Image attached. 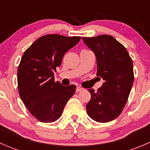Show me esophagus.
Returning a JSON list of instances; mask_svg holds the SVG:
<instances>
[{
    "label": "esophagus",
    "mask_w": 150,
    "mask_h": 150,
    "mask_svg": "<svg viewBox=\"0 0 150 150\" xmlns=\"http://www.w3.org/2000/svg\"><path fill=\"white\" fill-rule=\"evenodd\" d=\"M82 90H83V88L80 87V86H78L76 88V92H80V91H81Z\"/></svg>",
    "instance_id": "1"
}]
</instances>
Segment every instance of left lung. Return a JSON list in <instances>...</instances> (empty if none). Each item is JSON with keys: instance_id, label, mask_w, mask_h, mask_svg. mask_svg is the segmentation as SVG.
I'll list each match as a JSON object with an SVG mask.
<instances>
[{"instance_id": "1", "label": "left lung", "mask_w": 150, "mask_h": 150, "mask_svg": "<svg viewBox=\"0 0 150 150\" xmlns=\"http://www.w3.org/2000/svg\"><path fill=\"white\" fill-rule=\"evenodd\" d=\"M84 43L96 57V75L104 83L91 95L86 105L91 118L99 122L115 120L122 112L131 92L134 80L132 59L120 42L109 35L83 37Z\"/></svg>"}]
</instances>
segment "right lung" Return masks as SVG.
<instances>
[{"label":"right lung","mask_w":150,"mask_h":150,"mask_svg":"<svg viewBox=\"0 0 150 150\" xmlns=\"http://www.w3.org/2000/svg\"><path fill=\"white\" fill-rule=\"evenodd\" d=\"M80 40V36L46 35L37 39L22 55L17 70L19 96L29 112L40 122L58 120L75 93L76 86L55 82L54 72L61 65L67 51Z\"/></svg>","instance_id":"add662e5"}]
</instances>
